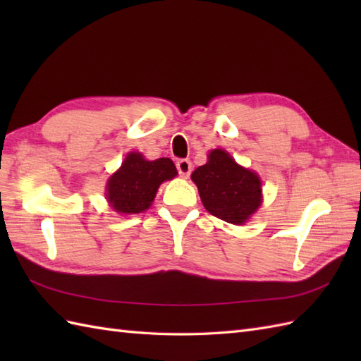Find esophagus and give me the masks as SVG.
Here are the masks:
<instances>
[{"instance_id": "34e87169", "label": "esophagus", "mask_w": 361, "mask_h": 361, "mask_svg": "<svg viewBox=\"0 0 361 361\" xmlns=\"http://www.w3.org/2000/svg\"><path fill=\"white\" fill-rule=\"evenodd\" d=\"M176 171H178V173L181 176L188 178L190 172H192V163H190L189 159H178V161H176Z\"/></svg>"}]
</instances>
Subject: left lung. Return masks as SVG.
Masks as SVG:
<instances>
[{
    "label": "left lung",
    "instance_id": "1",
    "mask_svg": "<svg viewBox=\"0 0 361 361\" xmlns=\"http://www.w3.org/2000/svg\"><path fill=\"white\" fill-rule=\"evenodd\" d=\"M190 178L206 211L228 224H245L262 202L259 176L237 164L225 150L209 152L208 163L197 167Z\"/></svg>",
    "mask_w": 361,
    "mask_h": 361
}]
</instances>
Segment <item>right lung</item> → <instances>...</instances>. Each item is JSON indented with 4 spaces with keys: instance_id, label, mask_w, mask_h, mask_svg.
Returning a JSON list of instances; mask_svg holds the SVG:
<instances>
[{
    "instance_id": "add662e5",
    "label": "right lung",
    "mask_w": 361,
    "mask_h": 361,
    "mask_svg": "<svg viewBox=\"0 0 361 361\" xmlns=\"http://www.w3.org/2000/svg\"><path fill=\"white\" fill-rule=\"evenodd\" d=\"M176 169L172 159H144L141 153H128L121 169L106 185V198L119 214H137L149 209L159 185L172 180Z\"/></svg>"
}]
</instances>
